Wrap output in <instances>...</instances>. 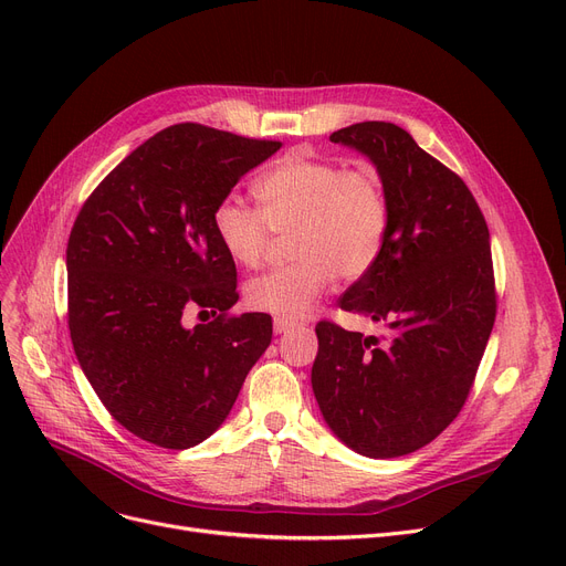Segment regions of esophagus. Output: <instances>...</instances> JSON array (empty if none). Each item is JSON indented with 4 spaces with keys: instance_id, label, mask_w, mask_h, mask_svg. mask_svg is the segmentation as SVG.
<instances>
[{
    "instance_id": "esophagus-1",
    "label": "esophagus",
    "mask_w": 566,
    "mask_h": 566,
    "mask_svg": "<svg viewBox=\"0 0 566 566\" xmlns=\"http://www.w3.org/2000/svg\"><path fill=\"white\" fill-rule=\"evenodd\" d=\"M293 325H295L293 321H286V318H275V321H273V331H275V335H282V333L291 331Z\"/></svg>"
}]
</instances>
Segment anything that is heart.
I'll return each mask as SVG.
<instances>
[{
  "instance_id": "obj_1",
  "label": "heart",
  "mask_w": 566,
  "mask_h": 566,
  "mask_svg": "<svg viewBox=\"0 0 566 566\" xmlns=\"http://www.w3.org/2000/svg\"><path fill=\"white\" fill-rule=\"evenodd\" d=\"M259 211L224 199L213 211V231L231 261L259 265L273 233H291L293 263L248 282L252 310L277 318H303L335 275L365 277L390 231V199L376 165L346 167L335 160L286 156L254 181Z\"/></svg>"
}]
</instances>
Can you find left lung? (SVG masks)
Segmentation results:
<instances>
[{
  "mask_svg": "<svg viewBox=\"0 0 566 566\" xmlns=\"http://www.w3.org/2000/svg\"><path fill=\"white\" fill-rule=\"evenodd\" d=\"M378 167L388 241L339 307L388 337L316 325L312 390L331 431L363 457L424 448L463 408L495 321L489 227L461 178L403 128L363 122L331 135Z\"/></svg>",
  "mask_w": 566,
  "mask_h": 566,
  "instance_id": "1",
  "label": "left lung"
}]
</instances>
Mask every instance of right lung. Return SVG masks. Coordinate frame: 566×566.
Segmentation results:
<instances>
[{"label": "right lung", "instance_id": "add662e5", "mask_svg": "<svg viewBox=\"0 0 566 566\" xmlns=\"http://www.w3.org/2000/svg\"><path fill=\"white\" fill-rule=\"evenodd\" d=\"M201 124H176L118 163L82 206L66 248L77 363L112 418L137 438L188 450L220 424L273 339L268 314L229 316L235 263L213 211L280 151ZM192 304L219 316L182 325Z\"/></svg>", "mask_w": 566, "mask_h": 566}]
</instances>
